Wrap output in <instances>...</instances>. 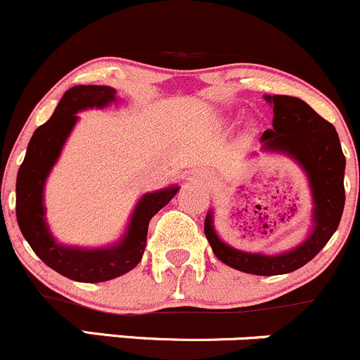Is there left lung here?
Returning <instances> with one entry per match:
<instances>
[{"instance_id":"left-lung-1","label":"left lung","mask_w":360,"mask_h":360,"mask_svg":"<svg viewBox=\"0 0 360 360\" xmlns=\"http://www.w3.org/2000/svg\"><path fill=\"white\" fill-rule=\"evenodd\" d=\"M265 100L274 105V120L260 139L262 150L286 155L305 173L314 205L309 234L279 255L250 253L220 239L213 210L206 214L205 234L214 257L225 265L255 276H281L312 260L338 229L345 206V155L335 126L302 98L265 95Z\"/></svg>"}]
</instances>
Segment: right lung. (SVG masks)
Returning a JSON list of instances; mask_svg holds the SVG:
<instances>
[{"mask_svg":"<svg viewBox=\"0 0 360 360\" xmlns=\"http://www.w3.org/2000/svg\"><path fill=\"white\" fill-rule=\"evenodd\" d=\"M117 100L116 90L102 84H76L69 88L50 120L31 136L24 162L17 173L15 210L22 236L50 269L77 283H103L135 269L146 251L150 218L168 205L180 188L172 185L143 194L133 207L123 236L109 246H68L51 234L44 217V185L79 120L77 114L86 109H103Z\"/></svg>","mask_w":360,"mask_h":360,"instance_id":"add662e5","label":"right lung"}]
</instances>
